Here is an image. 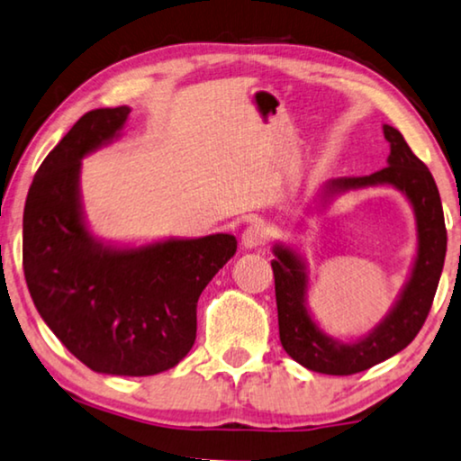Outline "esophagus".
Returning <instances> with one entry per match:
<instances>
[{"mask_svg": "<svg viewBox=\"0 0 461 461\" xmlns=\"http://www.w3.org/2000/svg\"><path fill=\"white\" fill-rule=\"evenodd\" d=\"M267 236H269V231L263 223H250L249 228L242 231V246L246 250L258 249V246L265 244Z\"/></svg>", "mask_w": 461, "mask_h": 461, "instance_id": "1", "label": "esophagus"}]
</instances>
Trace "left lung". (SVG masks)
<instances>
[{
	"mask_svg": "<svg viewBox=\"0 0 461 461\" xmlns=\"http://www.w3.org/2000/svg\"><path fill=\"white\" fill-rule=\"evenodd\" d=\"M391 144L386 165L366 177H339L323 184L317 203L328 206L330 200L347 192L375 185H391L411 204L416 215L418 252L410 277L393 309L378 326L357 340L342 342L323 332L307 307L309 271L307 261L293 246L277 242L271 261L276 277L277 323L284 351L311 372L330 375H351L369 369L410 345L424 326L432 298L437 293L447 252V230L438 187L428 167L407 146L397 129L382 127Z\"/></svg>",
	"mask_w": 461,
	"mask_h": 461,
	"instance_id": "8db88e82",
	"label": "left lung"
}]
</instances>
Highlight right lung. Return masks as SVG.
<instances>
[{
    "mask_svg": "<svg viewBox=\"0 0 461 461\" xmlns=\"http://www.w3.org/2000/svg\"><path fill=\"white\" fill-rule=\"evenodd\" d=\"M131 108L83 114L39 167L23 217V267L39 315L100 374L154 375L190 353L196 303L236 255L231 233L144 246L102 242L81 204V160L119 138Z\"/></svg>",
    "mask_w": 461,
    "mask_h": 461,
    "instance_id": "obj_1",
    "label": "right lung"
}]
</instances>
